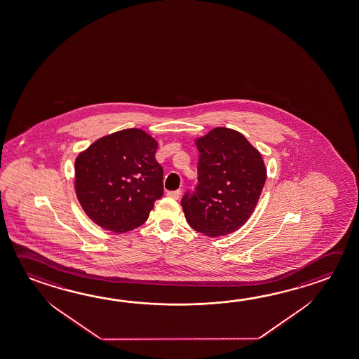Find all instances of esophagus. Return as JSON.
<instances>
[{
	"label": "esophagus",
	"mask_w": 359,
	"mask_h": 359,
	"mask_svg": "<svg viewBox=\"0 0 359 359\" xmlns=\"http://www.w3.org/2000/svg\"><path fill=\"white\" fill-rule=\"evenodd\" d=\"M168 196H170L172 199H179L180 198V195H182V190H174V191H168L166 193Z\"/></svg>",
	"instance_id": "34e87169"
}]
</instances>
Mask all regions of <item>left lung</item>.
I'll return each mask as SVG.
<instances>
[{"label":"left lung","mask_w":359,"mask_h":359,"mask_svg":"<svg viewBox=\"0 0 359 359\" xmlns=\"http://www.w3.org/2000/svg\"><path fill=\"white\" fill-rule=\"evenodd\" d=\"M195 145L199 184L182 196L184 215L189 226L207 237L231 234L257 205L266 182L262 156L242 133L226 127H215Z\"/></svg>","instance_id":"left-lung-1"}]
</instances>
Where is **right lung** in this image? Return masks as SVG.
<instances>
[{
  "label": "right lung",
  "instance_id": "1",
  "mask_svg": "<svg viewBox=\"0 0 359 359\" xmlns=\"http://www.w3.org/2000/svg\"><path fill=\"white\" fill-rule=\"evenodd\" d=\"M158 141L127 128L95 141L76 158V198L95 224L125 233L145 223L164 194Z\"/></svg>",
  "mask_w": 359,
  "mask_h": 359
}]
</instances>
